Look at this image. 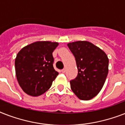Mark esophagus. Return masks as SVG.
I'll return each instance as SVG.
<instances>
[{
  "label": "esophagus",
  "mask_w": 125,
  "mask_h": 125,
  "mask_svg": "<svg viewBox=\"0 0 125 125\" xmlns=\"http://www.w3.org/2000/svg\"><path fill=\"white\" fill-rule=\"evenodd\" d=\"M61 72L62 73H65V69H63L61 70Z\"/></svg>",
  "instance_id": "34e87169"
}]
</instances>
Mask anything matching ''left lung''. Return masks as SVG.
<instances>
[{
  "label": "left lung",
  "instance_id": "1",
  "mask_svg": "<svg viewBox=\"0 0 125 125\" xmlns=\"http://www.w3.org/2000/svg\"><path fill=\"white\" fill-rule=\"evenodd\" d=\"M74 55L78 68L76 78L70 80L71 88L81 100L95 97L102 89L108 73L107 55L99 47L88 42L67 44Z\"/></svg>",
  "mask_w": 125,
  "mask_h": 125
}]
</instances>
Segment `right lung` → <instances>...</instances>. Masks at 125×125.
I'll return each instance as SVG.
<instances>
[{"label":"right lung","mask_w":125,"mask_h":125,"mask_svg":"<svg viewBox=\"0 0 125 125\" xmlns=\"http://www.w3.org/2000/svg\"><path fill=\"white\" fill-rule=\"evenodd\" d=\"M58 43L37 42L22 48L17 55L15 66L19 84L28 95L37 97L51 87L58 72L53 67V51Z\"/></svg>","instance_id":"right-lung-1"}]
</instances>
